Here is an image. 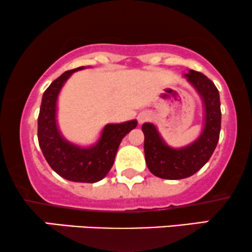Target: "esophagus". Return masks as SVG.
<instances>
[{"mask_svg": "<svg viewBox=\"0 0 252 252\" xmlns=\"http://www.w3.org/2000/svg\"><path fill=\"white\" fill-rule=\"evenodd\" d=\"M147 118H148V114L147 113H140V114H139V118H138L139 123L142 124L145 120H147Z\"/></svg>", "mask_w": 252, "mask_h": 252, "instance_id": "34e87169", "label": "esophagus"}]
</instances>
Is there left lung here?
<instances>
[{
  "label": "left lung",
  "mask_w": 252,
  "mask_h": 252,
  "mask_svg": "<svg viewBox=\"0 0 252 252\" xmlns=\"http://www.w3.org/2000/svg\"><path fill=\"white\" fill-rule=\"evenodd\" d=\"M202 99L204 107V127L194 142L182 148H172L161 138L153 124L145 123V159L152 174L161 179L180 180L194 175L208 162L221 131L220 93L212 80L203 73L189 70L185 74Z\"/></svg>",
  "instance_id": "1"
}]
</instances>
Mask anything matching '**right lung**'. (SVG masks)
<instances>
[{
  "instance_id": "obj_1",
  "label": "right lung",
  "mask_w": 252,
  "mask_h": 252,
  "mask_svg": "<svg viewBox=\"0 0 252 252\" xmlns=\"http://www.w3.org/2000/svg\"><path fill=\"white\" fill-rule=\"evenodd\" d=\"M69 70L45 90L38 116V144L45 160L62 178L73 182L94 183L107 175L114 163L121 140L138 125L136 120L107 124L99 140L91 147H79L63 138L57 126V99L62 88L73 72Z\"/></svg>"
}]
</instances>
